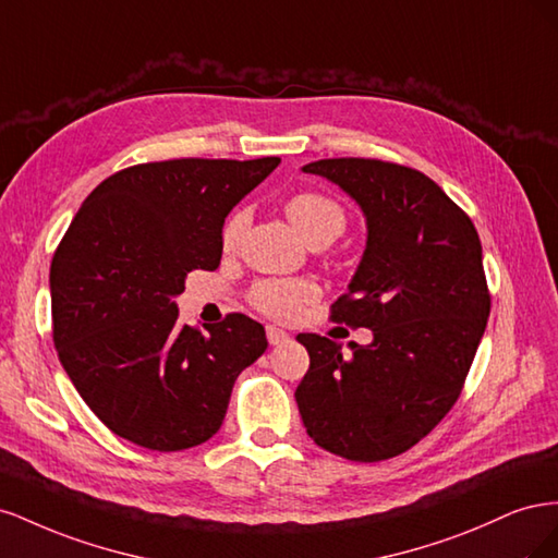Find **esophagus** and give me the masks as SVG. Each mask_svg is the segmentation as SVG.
<instances>
[{
    "label": "esophagus",
    "mask_w": 558,
    "mask_h": 558,
    "mask_svg": "<svg viewBox=\"0 0 558 558\" xmlns=\"http://www.w3.org/2000/svg\"><path fill=\"white\" fill-rule=\"evenodd\" d=\"M265 332H267V342L272 344V347H279V344H283V342H289V332L277 328V326H267Z\"/></svg>",
    "instance_id": "esophagus-1"
}]
</instances>
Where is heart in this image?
<instances>
[{
  "label": "heart",
  "mask_w": 558,
  "mask_h": 558,
  "mask_svg": "<svg viewBox=\"0 0 558 558\" xmlns=\"http://www.w3.org/2000/svg\"><path fill=\"white\" fill-rule=\"evenodd\" d=\"M286 216H289L291 226L305 242H332L342 234L347 226L344 209L337 205L324 193L302 191L291 195L283 205ZM248 216L246 211H234L223 230H221V246L232 251L240 244ZM316 298V286L302 279H265L258 281L251 289V302L258 312L279 318L291 320L300 314V310Z\"/></svg>",
  "instance_id": "heart-1"
}]
</instances>
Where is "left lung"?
<instances>
[{"label": "left lung", "instance_id": "left-lung-1", "mask_svg": "<svg viewBox=\"0 0 558 558\" xmlns=\"http://www.w3.org/2000/svg\"><path fill=\"white\" fill-rule=\"evenodd\" d=\"M356 199L367 242L349 293L330 318L369 328L373 342L342 344L300 332L310 369L295 388L312 440L349 461L408 451L459 400L492 312L480 234L426 174L373 158L302 167Z\"/></svg>", "mask_w": 558, "mask_h": 558}]
</instances>
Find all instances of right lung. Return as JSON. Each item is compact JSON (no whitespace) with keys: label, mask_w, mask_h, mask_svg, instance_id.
<instances>
[{"label":"right lung","mask_w":558,"mask_h":558,"mask_svg":"<svg viewBox=\"0 0 558 558\" xmlns=\"http://www.w3.org/2000/svg\"><path fill=\"white\" fill-rule=\"evenodd\" d=\"M279 158H179L128 167L86 197L50 263L53 342L102 424L154 449H191L221 428L234 379L265 328L228 314L207 332L179 326L193 269L221 263V230Z\"/></svg>","instance_id":"add662e5"}]
</instances>
